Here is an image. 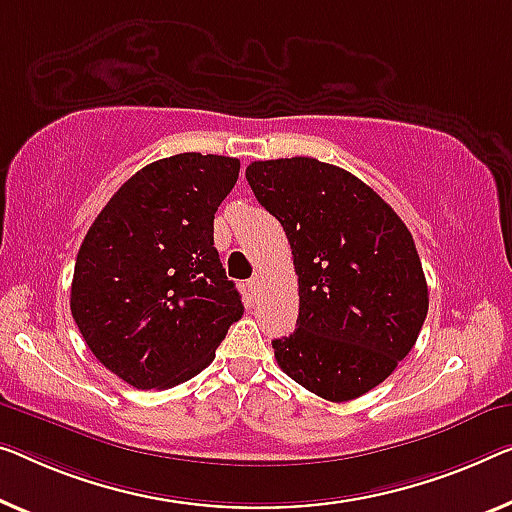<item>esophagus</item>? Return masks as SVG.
Returning <instances> with one entry per match:
<instances>
[{
    "label": "esophagus",
    "instance_id": "esophagus-1",
    "mask_svg": "<svg viewBox=\"0 0 512 512\" xmlns=\"http://www.w3.org/2000/svg\"><path fill=\"white\" fill-rule=\"evenodd\" d=\"M262 280H264V278H262V273H255V276L248 280L250 292H253V294H259V292H262Z\"/></svg>",
    "mask_w": 512,
    "mask_h": 512
}]
</instances>
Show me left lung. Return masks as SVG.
<instances>
[{
	"label": "left lung",
	"instance_id": "left-lung-1",
	"mask_svg": "<svg viewBox=\"0 0 512 512\" xmlns=\"http://www.w3.org/2000/svg\"><path fill=\"white\" fill-rule=\"evenodd\" d=\"M246 179L299 276L296 331L273 340L278 365L324 400L361 398L423 329L430 301L411 232L370 186L317 158L255 160Z\"/></svg>",
	"mask_w": 512,
	"mask_h": 512
}]
</instances>
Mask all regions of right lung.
<instances>
[{"instance_id":"add662e5","label":"right lung","mask_w":512,"mask_h":512,"mask_svg":"<svg viewBox=\"0 0 512 512\" xmlns=\"http://www.w3.org/2000/svg\"><path fill=\"white\" fill-rule=\"evenodd\" d=\"M236 158L177 154L135 172L91 223L71 315L105 368L140 391L172 388L216 358L243 315L213 246Z\"/></svg>"}]
</instances>
